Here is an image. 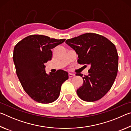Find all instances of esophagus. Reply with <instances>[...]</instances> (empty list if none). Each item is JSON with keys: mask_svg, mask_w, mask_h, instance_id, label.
Instances as JSON below:
<instances>
[{"mask_svg": "<svg viewBox=\"0 0 131 131\" xmlns=\"http://www.w3.org/2000/svg\"><path fill=\"white\" fill-rule=\"evenodd\" d=\"M68 74H69V77H72L75 76V74L74 73H69Z\"/></svg>", "mask_w": 131, "mask_h": 131, "instance_id": "34e87169", "label": "esophagus"}]
</instances>
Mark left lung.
Instances as JSON below:
<instances>
[{
    "label": "left lung",
    "instance_id": "1",
    "mask_svg": "<svg viewBox=\"0 0 131 131\" xmlns=\"http://www.w3.org/2000/svg\"><path fill=\"white\" fill-rule=\"evenodd\" d=\"M65 43L78 55L79 64L90 66L87 76L77 73L83 79V85L77 90L78 96L87 102L101 99L110 90L117 74L118 55L116 46L105 37L93 33L68 39Z\"/></svg>",
    "mask_w": 131,
    "mask_h": 131
}]
</instances>
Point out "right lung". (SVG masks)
Segmentation results:
<instances>
[{"mask_svg": "<svg viewBox=\"0 0 131 131\" xmlns=\"http://www.w3.org/2000/svg\"><path fill=\"white\" fill-rule=\"evenodd\" d=\"M65 41L33 35L15 46L13 61L17 75L25 91L37 102L50 103L57 100L62 84L69 78L68 73L63 70L47 74L44 65L51 59L52 48Z\"/></svg>", "mask_w": 131, "mask_h": 131, "instance_id": "obj_1", "label": "right lung"}]
</instances>
